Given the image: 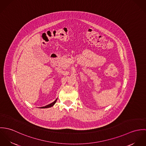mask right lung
<instances>
[{"label":"right lung","instance_id":"1","mask_svg":"<svg viewBox=\"0 0 146 146\" xmlns=\"http://www.w3.org/2000/svg\"><path fill=\"white\" fill-rule=\"evenodd\" d=\"M57 100V99H56V100L53 102H52V103H51V104H48V105H46V106H45L42 107H40V108H49V107H52L54 104H56V102Z\"/></svg>","mask_w":146,"mask_h":146}]
</instances>
